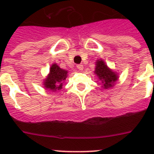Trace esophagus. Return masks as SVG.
I'll return each instance as SVG.
<instances>
[{"label": "esophagus", "instance_id": "obj_1", "mask_svg": "<svg viewBox=\"0 0 154 154\" xmlns=\"http://www.w3.org/2000/svg\"><path fill=\"white\" fill-rule=\"evenodd\" d=\"M77 69L80 71H82L84 69L83 65H82V64H79V65H77Z\"/></svg>", "mask_w": 154, "mask_h": 154}]
</instances>
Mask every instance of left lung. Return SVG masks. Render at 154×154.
Here are the masks:
<instances>
[{
    "instance_id": "1",
    "label": "left lung",
    "mask_w": 154,
    "mask_h": 154,
    "mask_svg": "<svg viewBox=\"0 0 154 154\" xmlns=\"http://www.w3.org/2000/svg\"><path fill=\"white\" fill-rule=\"evenodd\" d=\"M94 73L102 82V88L104 89L112 88L119 79L117 72L109 69L103 59L96 60Z\"/></svg>"
}]
</instances>
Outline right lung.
<instances>
[{
  "label": "right lung",
  "instance_id": "add662e5",
  "mask_svg": "<svg viewBox=\"0 0 154 154\" xmlns=\"http://www.w3.org/2000/svg\"><path fill=\"white\" fill-rule=\"evenodd\" d=\"M68 72H69L67 70L61 69L57 64L53 63L50 67L49 73L43 81L45 89H48L52 92L61 90L64 82L67 78Z\"/></svg>",
  "mask_w": 154,
  "mask_h": 154
}]
</instances>
